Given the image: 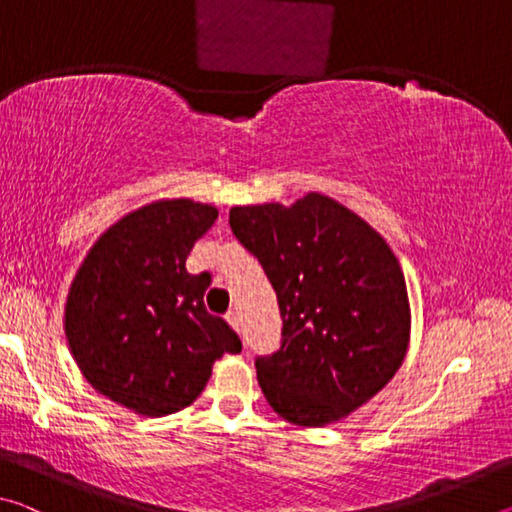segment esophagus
Listing matches in <instances>:
<instances>
[{
	"label": "esophagus",
	"instance_id": "1",
	"mask_svg": "<svg viewBox=\"0 0 512 512\" xmlns=\"http://www.w3.org/2000/svg\"><path fill=\"white\" fill-rule=\"evenodd\" d=\"M225 318H228V323H230L232 327H235L237 332H239V329H241V320H239V314H237V311H235V309H230L228 314H225Z\"/></svg>",
	"mask_w": 512,
	"mask_h": 512
}]
</instances>
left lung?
Wrapping results in <instances>:
<instances>
[{
    "mask_svg": "<svg viewBox=\"0 0 512 512\" xmlns=\"http://www.w3.org/2000/svg\"><path fill=\"white\" fill-rule=\"evenodd\" d=\"M230 228L280 305V348L255 357L273 411L325 427L375 397L402 366L411 329L404 275L386 241L320 194L291 207H232Z\"/></svg>",
    "mask_w": 512,
    "mask_h": 512,
    "instance_id": "1",
    "label": "left lung"
}]
</instances>
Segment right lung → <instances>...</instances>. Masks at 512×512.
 I'll use <instances>...</instances> for the list:
<instances>
[{
    "label": "right lung",
    "mask_w": 512,
    "mask_h": 512,
    "mask_svg": "<svg viewBox=\"0 0 512 512\" xmlns=\"http://www.w3.org/2000/svg\"><path fill=\"white\" fill-rule=\"evenodd\" d=\"M216 207L176 198L151 203L99 237L65 307L69 350L101 395L151 418L192 404L225 352L241 341L205 309L210 273L187 255L212 228Z\"/></svg>",
    "instance_id": "obj_1"
}]
</instances>
